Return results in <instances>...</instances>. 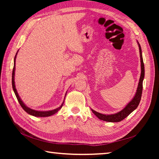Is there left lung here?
Masks as SVG:
<instances>
[{"label":"left lung","instance_id":"obj_1","mask_svg":"<svg viewBox=\"0 0 159 159\" xmlns=\"http://www.w3.org/2000/svg\"><path fill=\"white\" fill-rule=\"evenodd\" d=\"M137 43L139 48L141 72L139 81V84H138V87H137V92L135 93V95H134V96L133 97V98L131 100L130 102L128 103L122 110L116 113L111 114V115H105V114L100 113L98 112H97V111L92 109V112L95 114V116L98 117V119L101 120L109 121V122H118V121L123 120L127 116H129V115L133 112V111H134L137 109L138 105H139V104L141 101V94H142L143 80L144 79L145 70H144V64H143V57H142V52H141V48L139 43L137 42Z\"/></svg>","mask_w":159,"mask_h":159}]
</instances>
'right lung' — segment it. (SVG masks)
<instances>
[{
    "label": "right lung",
    "mask_w": 159,
    "mask_h": 159,
    "mask_svg": "<svg viewBox=\"0 0 159 159\" xmlns=\"http://www.w3.org/2000/svg\"><path fill=\"white\" fill-rule=\"evenodd\" d=\"M18 52H16V55L14 57V65H13V72H12V87H13V92H14V93L16 94V96L17 98V99H18L20 104L21 105V107H22V109L25 110L26 113H29V115H31V116H35V117H49L50 116H52V115H54V114H55L56 113L58 112L59 110L61 109V107H63V104L64 103V101L63 102V103L61 104V105L59 107L57 108V109H55L50 110V111H36V110H34V109H31V108H29L28 107H26L25 105V104L22 102V100L20 98L18 92H17V90L16 89L15 81H14L15 70H16V55H17V54H18ZM64 99H65V98H64Z\"/></svg>",
    "instance_id": "obj_1"
}]
</instances>
